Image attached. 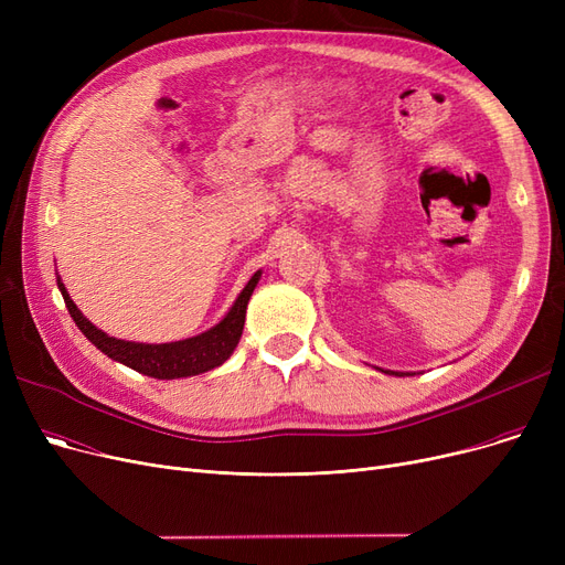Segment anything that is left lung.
Returning a JSON list of instances; mask_svg holds the SVG:
<instances>
[{
	"label": "left lung",
	"mask_w": 565,
	"mask_h": 565,
	"mask_svg": "<svg viewBox=\"0 0 565 565\" xmlns=\"http://www.w3.org/2000/svg\"><path fill=\"white\" fill-rule=\"evenodd\" d=\"M382 373H387V375H409V373H398V371H382Z\"/></svg>",
	"instance_id": "left-lung-1"
}]
</instances>
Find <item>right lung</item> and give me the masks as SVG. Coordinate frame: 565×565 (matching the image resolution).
<instances>
[{
    "mask_svg": "<svg viewBox=\"0 0 565 565\" xmlns=\"http://www.w3.org/2000/svg\"><path fill=\"white\" fill-rule=\"evenodd\" d=\"M258 279H260V270L254 273V277L247 281L243 292L237 295V300L233 302L228 313L215 324V328H211L199 337L171 341V343H135V341L107 337L92 320H86L82 316V311L75 307L66 286L58 277H56V286L62 290L66 309L77 328L82 330V334L100 352H105L107 358H111L114 362H121L148 377L175 380V377H190V375L217 369L231 358V352L235 350L237 341L243 337L247 302L252 298Z\"/></svg>",
    "mask_w": 565,
    "mask_h": 565,
    "instance_id": "add662e5",
    "label": "right lung"
}]
</instances>
